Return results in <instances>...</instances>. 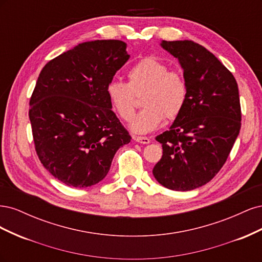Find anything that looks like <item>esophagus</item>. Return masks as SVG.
<instances>
[{
	"mask_svg": "<svg viewBox=\"0 0 262 262\" xmlns=\"http://www.w3.org/2000/svg\"><path fill=\"white\" fill-rule=\"evenodd\" d=\"M133 140L137 141L138 143H142V144H148L149 142H150V140L148 138H146V137H137V136H134Z\"/></svg>",
	"mask_w": 262,
	"mask_h": 262,
	"instance_id": "esophagus-1",
	"label": "esophagus"
}]
</instances>
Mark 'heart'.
Here are the masks:
<instances>
[{
    "instance_id": "heart-1",
    "label": "heart",
    "mask_w": 262,
    "mask_h": 262,
    "mask_svg": "<svg viewBox=\"0 0 262 262\" xmlns=\"http://www.w3.org/2000/svg\"><path fill=\"white\" fill-rule=\"evenodd\" d=\"M128 82L113 80L106 87L108 99L122 120L131 121L135 113L134 95L142 94L145 108L131 122L132 131L148 133L163 122L173 119L184 108L188 86L185 77L177 71L154 57H145L132 66L126 73Z\"/></svg>"
}]
</instances>
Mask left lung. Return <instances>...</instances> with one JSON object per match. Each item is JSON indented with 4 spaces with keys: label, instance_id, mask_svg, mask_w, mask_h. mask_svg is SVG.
Listing matches in <instances>:
<instances>
[{
    "label": "left lung",
    "instance_id": "1",
    "mask_svg": "<svg viewBox=\"0 0 262 262\" xmlns=\"http://www.w3.org/2000/svg\"><path fill=\"white\" fill-rule=\"evenodd\" d=\"M161 46L178 59L188 96L169 130L156 137L163 156L153 175L166 188L189 191L214 178L231 153L242 124L238 86L203 46L191 40Z\"/></svg>",
    "mask_w": 262,
    "mask_h": 262
}]
</instances>
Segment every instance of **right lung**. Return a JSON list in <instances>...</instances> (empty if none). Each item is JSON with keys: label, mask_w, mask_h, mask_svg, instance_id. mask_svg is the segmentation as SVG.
I'll list each match as a JSON object with an SVG mask.
<instances>
[{"label": "right lung", "mask_w": 262, "mask_h": 262, "mask_svg": "<svg viewBox=\"0 0 262 262\" xmlns=\"http://www.w3.org/2000/svg\"><path fill=\"white\" fill-rule=\"evenodd\" d=\"M121 40L77 45L41 70L29 100L37 155L63 184L86 188L106 177L117 150L131 141L106 87L129 60Z\"/></svg>", "instance_id": "obj_1"}]
</instances>
